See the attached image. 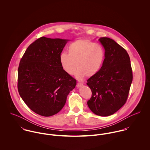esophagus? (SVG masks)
<instances>
[{
    "instance_id": "34e87169",
    "label": "esophagus",
    "mask_w": 150,
    "mask_h": 150,
    "mask_svg": "<svg viewBox=\"0 0 150 150\" xmlns=\"http://www.w3.org/2000/svg\"><path fill=\"white\" fill-rule=\"evenodd\" d=\"M83 84L82 83H78L77 84V85H76V86L77 87V88H80V87H81L82 86H83Z\"/></svg>"
}]
</instances>
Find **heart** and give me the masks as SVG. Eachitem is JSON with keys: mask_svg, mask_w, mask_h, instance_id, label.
I'll return each mask as SVG.
<instances>
[{"mask_svg": "<svg viewBox=\"0 0 150 150\" xmlns=\"http://www.w3.org/2000/svg\"><path fill=\"white\" fill-rule=\"evenodd\" d=\"M69 54L62 52L59 61L62 69L69 74H72L76 67L75 76L81 80L86 76H95L100 70L105 59L104 48L89 40H77L68 47Z\"/></svg>", "mask_w": 150, "mask_h": 150, "instance_id": "obj_1", "label": "heart"}]
</instances>
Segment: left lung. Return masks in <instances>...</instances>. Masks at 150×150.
<instances>
[{
    "instance_id": "obj_1",
    "label": "left lung",
    "mask_w": 150,
    "mask_h": 150,
    "mask_svg": "<svg viewBox=\"0 0 150 150\" xmlns=\"http://www.w3.org/2000/svg\"><path fill=\"white\" fill-rule=\"evenodd\" d=\"M105 59L100 70L87 80L92 96L87 104L95 114L106 117L117 112L126 103L133 80L128 52L114 40L101 38Z\"/></svg>"
}]
</instances>
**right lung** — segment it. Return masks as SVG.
Instances as JSON below:
<instances>
[{"instance_id": "obj_1", "label": "right lung", "mask_w": 150, "mask_h": 150, "mask_svg": "<svg viewBox=\"0 0 150 150\" xmlns=\"http://www.w3.org/2000/svg\"><path fill=\"white\" fill-rule=\"evenodd\" d=\"M68 40L42 37L30 44L18 69V91L35 113L52 116L64 107L76 80L62 69L59 56Z\"/></svg>"}]
</instances>
